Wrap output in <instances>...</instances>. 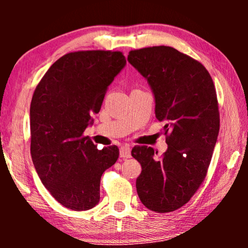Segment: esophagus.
<instances>
[{"mask_svg":"<svg viewBox=\"0 0 248 248\" xmlns=\"http://www.w3.org/2000/svg\"><path fill=\"white\" fill-rule=\"evenodd\" d=\"M120 155L122 158H130L131 157V148L128 145H122L120 148Z\"/></svg>","mask_w":248,"mask_h":248,"instance_id":"obj_1","label":"esophagus"}]
</instances>
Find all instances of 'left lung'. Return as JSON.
Here are the masks:
<instances>
[{
    "label": "left lung",
    "instance_id": "obj_1",
    "mask_svg": "<svg viewBox=\"0 0 248 248\" xmlns=\"http://www.w3.org/2000/svg\"><path fill=\"white\" fill-rule=\"evenodd\" d=\"M127 61L148 81L155 117L165 124V134L169 133L161 158L147 145L132 149V157L142 167L138 195L151 211H175L204 181L218 140L215 84L201 63L169 46L131 50Z\"/></svg>",
    "mask_w": 248,
    "mask_h": 248
}]
</instances>
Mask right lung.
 I'll list each match as a JSON object with an SVG mask.
<instances>
[{"mask_svg":"<svg viewBox=\"0 0 248 248\" xmlns=\"http://www.w3.org/2000/svg\"><path fill=\"white\" fill-rule=\"evenodd\" d=\"M126 65L121 52L84 50L56 61L30 105V152L44 186L67 209L86 211L100 200L103 172L118 159L116 145L97 150L83 132Z\"/></svg>","mask_w":248,"mask_h":248,"instance_id":"1","label":"right lung"}]
</instances>
